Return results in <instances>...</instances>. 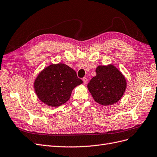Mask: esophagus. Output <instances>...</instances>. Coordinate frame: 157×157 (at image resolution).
I'll return each instance as SVG.
<instances>
[{
    "label": "esophagus",
    "instance_id": "esophagus-1",
    "mask_svg": "<svg viewBox=\"0 0 157 157\" xmlns=\"http://www.w3.org/2000/svg\"><path fill=\"white\" fill-rule=\"evenodd\" d=\"M83 84L86 85L87 82V79L86 78H83Z\"/></svg>",
    "mask_w": 157,
    "mask_h": 157
}]
</instances>
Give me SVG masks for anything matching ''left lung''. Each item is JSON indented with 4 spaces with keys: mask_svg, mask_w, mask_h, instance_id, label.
<instances>
[{
    "mask_svg": "<svg viewBox=\"0 0 157 157\" xmlns=\"http://www.w3.org/2000/svg\"><path fill=\"white\" fill-rule=\"evenodd\" d=\"M96 73L87 86L93 99L104 106L116 103L126 89L124 75L113 64L98 66Z\"/></svg>",
    "mask_w": 157,
    "mask_h": 157,
    "instance_id": "8db88e82",
    "label": "left lung"
}]
</instances>
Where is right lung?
<instances>
[{"instance_id": "obj_1", "label": "right lung", "mask_w": 157, "mask_h": 157, "mask_svg": "<svg viewBox=\"0 0 157 157\" xmlns=\"http://www.w3.org/2000/svg\"><path fill=\"white\" fill-rule=\"evenodd\" d=\"M82 83L75 71L68 66L51 64L38 74L33 87L39 99L44 104L57 107L68 101L73 89Z\"/></svg>"}]
</instances>
